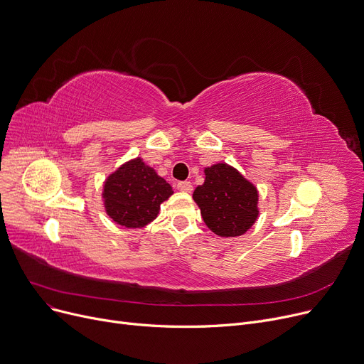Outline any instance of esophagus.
<instances>
[{
	"instance_id": "esophagus-1",
	"label": "esophagus",
	"mask_w": 364,
	"mask_h": 364,
	"mask_svg": "<svg viewBox=\"0 0 364 364\" xmlns=\"http://www.w3.org/2000/svg\"><path fill=\"white\" fill-rule=\"evenodd\" d=\"M177 188L180 190V192H184V193H192L193 184L190 183V181H180V183L177 184Z\"/></svg>"
}]
</instances>
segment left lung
<instances>
[{"instance_id": "1", "label": "left lung", "mask_w": 364, "mask_h": 364, "mask_svg": "<svg viewBox=\"0 0 364 364\" xmlns=\"http://www.w3.org/2000/svg\"><path fill=\"white\" fill-rule=\"evenodd\" d=\"M193 199L209 230L221 237L242 236L258 218L257 187L227 164L205 169V183Z\"/></svg>"}]
</instances>
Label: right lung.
Listing matches in <instances>:
<instances>
[{"label":"right lung","mask_w":364,"mask_h":364,"mask_svg":"<svg viewBox=\"0 0 364 364\" xmlns=\"http://www.w3.org/2000/svg\"><path fill=\"white\" fill-rule=\"evenodd\" d=\"M172 187L140 158L124 164L105 183L103 199L107 215L128 228L144 227L159 214L161 203Z\"/></svg>","instance_id":"add662e5"}]
</instances>
